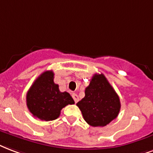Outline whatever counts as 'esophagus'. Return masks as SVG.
Returning <instances> with one entry per match:
<instances>
[{"label": "esophagus", "instance_id": "obj_1", "mask_svg": "<svg viewBox=\"0 0 153 153\" xmlns=\"http://www.w3.org/2000/svg\"><path fill=\"white\" fill-rule=\"evenodd\" d=\"M72 98L74 99V101H75L76 103L78 101H79V97H78V95L76 94H72Z\"/></svg>", "mask_w": 153, "mask_h": 153}]
</instances>
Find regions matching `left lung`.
<instances>
[{"label": "left lung", "instance_id": "8db88e82", "mask_svg": "<svg viewBox=\"0 0 153 153\" xmlns=\"http://www.w3.org/2000/svg\"><path fill=\"white\" fill-rule=\"evenodd\" d=\"M85 94V97L76 105L88 124L105 127L117 118L121 107L120 100L102 73L92 77Z\"/></svg>", "mask_w": 153, "mask_h": 153}]
</instances>
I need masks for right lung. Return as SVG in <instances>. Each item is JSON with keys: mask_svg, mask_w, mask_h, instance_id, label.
Returning a JSON list of instances; mask_svg holds the SVG:
<instances>
[{"mask_svg": "<svg viewBox=\"0 0 153 153\" xmlns=\"http://www.w3.org/2000/svg\"><path fill=\"white\" fill-rule=\"evenodd\" d=\"M68 93L60 92L54 82V72L46 71L34 81L26 94V105L30 112L44 121L56 119L68 105L74 104Z\"/></svg>", "mask_w": 153, "mask_h": 153, "instance_id": "obj_1", "label": "right lung"}]
</instances>
